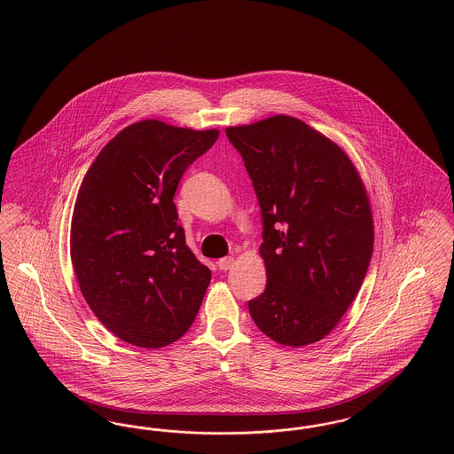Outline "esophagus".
<instances>
[{
    "mask_svg": "<svg viewBox=\"0 0 454 454\" xmlns=\"http://www.w3.org/2000/svg\"><path fill=\"white\" fill-rule=\"evenodd\" d=\"M233 263H235L233 257H223V259L217 260V267L221 270H230L233 267Z\"/></svg>",
    "mask_w": 454,
    "mask_h": 454,
    "instance_id": "obj_1",
    "label": "esophagus"
}]
</instances>
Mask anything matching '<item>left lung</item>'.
<instances>
[{"instance_id": "left-lung-1", "label": "left lung", "mask_w": 454, "mask_h": 454, "mask_svg": "<svg viewBox=\"0 0 454 454\" xmlns=\"http://www.w3.org/2000/svg\"><path fill=\"white\" fill-rule=\"evenodd\" d=\"M226 136L245 161L262 213L267 286L248 311L282 346L322 340L361 289L374 230L364 184L333 141L274 115Z\"/></svg>"}]
</instances>
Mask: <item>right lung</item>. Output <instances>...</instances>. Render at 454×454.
<instances>
[{"mask_svg":"<svg viewBox=\"0 0 454 454\" xmlns=\"http://www.w3.org/2000/svg\"><path fill=\"white\" fill-rule=\"evenodd\" d=\"M217 136L154 119L130 124L82 182L71 262L95 317L128 344L168 346L194 324L211 270L187 247L173 195Z\"/></svg>","mask_w":454,"mask_h":454,"instance_id":"add662e5","label":"right lung"}]
</instances>
